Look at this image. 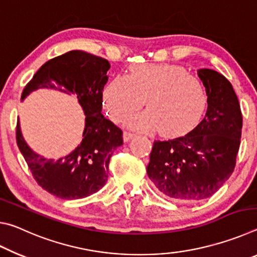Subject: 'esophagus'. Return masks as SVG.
Returning <instances> with one entry per match:
<instances>
[{
    "instance_id": "esophagus-1",
    "label": "esophagus",
    "mask_w": 257,
    "mask_h": 257,
    "mask_svg": "<svg viewBox=\"0 0 257 257\" xmlns=\"http://www.w3.org/2000/svg\"><path fill=\"white\" fill-rule=\"evenodd\" d=\"M135 136H136V134L130 133V132H124L123 133V141L124 142H129L130 139H133Z\"/></svg>"
}]
</instances>
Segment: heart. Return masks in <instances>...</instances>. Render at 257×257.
Here are the masks:
<instances>
[{
    "label": "heart",
    "mask_w": 257,
    "mask_h": 257,
    "mask_svg": "<svg viewBox=\"0 0 257 257\" xmlns=\"http://www.w3.org/2000/svg\"><path fill=\"white\" fill-rule=\"evenodd\" d=\"M102 98L108 118L114 122L138 110L145 98L147 110L128 116L125 124L144 132L158 128L163 136L186 133L206 106L202 82L172 64H134L127 76L118 75L107 82Z\"/></svg>",
    "instance_id": "obj_1"
}]
</instances>
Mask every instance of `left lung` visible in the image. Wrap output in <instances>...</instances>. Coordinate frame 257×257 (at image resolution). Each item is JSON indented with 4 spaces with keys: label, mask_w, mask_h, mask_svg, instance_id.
<instances>
[{
    "label": "left lung",
    "mask_w": 257,
    "mask_h": 257,
    "mask_svg": "<svg viewBox=\"0 0 257 257\" xmlns=\"http://www.w3.org/2000/svg\"><path fill=\"white\" fill-rule=\"evenodd\" d=\"M207 111L191 132L155 141L147 175L163 196L179 202L211 197L232 175L241 138L242 115L230 81L211 69H199Z\"/></svg>",
    "instance_id": "1"
}]
</instances>
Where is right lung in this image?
Here are the masks:
<instances>
[{
    "label": "right lung",
    "mask_w": 257,
    "mask_h": 257,
    "mask_svg": "<svg viewBox=\"0 0 257 257\" xmlns=\"http://www.w3.org/2000/svg\"><path fill=\"white\" fill-rule=\"evenodd\" d=\"M108 61L84 51H70L47 61L24 88L21 98L38 88H53L77 95L86 115L82 141L59 160H47L29 149L17 122L16 138L34 179L43 189L62 199L96 193L105 185L108 163L123 144L122 130L102 114V94L107 81Z\"/></svg>",
    "instance_id": "obj_1"
}]
</instances>
